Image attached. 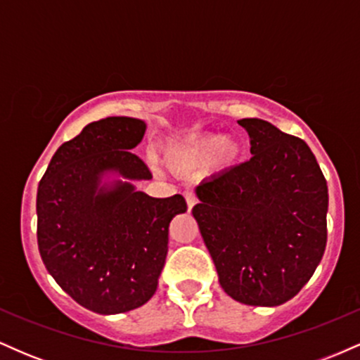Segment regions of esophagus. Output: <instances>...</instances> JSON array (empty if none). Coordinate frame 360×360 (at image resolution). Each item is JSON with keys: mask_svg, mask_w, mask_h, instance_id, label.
<instances>
[{"mask_svg": "<svg viewBox=\"0 0 360 360\" xmlns=\"http://www.w3.org/2000/svg\"><path fill=\"white\" fill-rule=\"evenodd\" d=\"M184 198H186V203H188V210H191L194 205L198 203V200H196V196H194L193 193H184Z\"/></svg>", "mask_w": 360, "mask_h": 360, "instance_id": "1", "label": "esophagus"}]
</instances>
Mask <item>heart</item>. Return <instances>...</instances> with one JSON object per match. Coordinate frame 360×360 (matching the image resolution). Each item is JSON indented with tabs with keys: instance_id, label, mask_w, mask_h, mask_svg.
Wrapping results in <instances>:
<instances>
[{
	"instance_id": "1",
	"label": "heart",
	"mask_w": 360,
	"mask_h": 360,
	"mask_svg": "<svg viewBox=\"0 0 360 360\" xmlns=\"http://www.w3.org/2000/svg\"><path fill=\"white\" fill-rule=\"evenodd\" d=\"M243 157V143L237 137H223L218 134L194 135L179 140L169 147L166 159L174 169L198 171L212 166L214 171H229Z\"/></svg>"
}]
</instances>
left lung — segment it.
Returning <instances> with one entry per match:
<instances>
[{
  "mask_svg": "<svg viewBox=\"0 0 360 360\" xmlns=\"http://www.w3.org/2000/svg\"><path fill=\"white\" fill-rule=\"evenodd\" d=\"M238 125L252 157L196 186L193 217L223 291L250 307H279L323 257L328 188L304 140L266 120Z\"/></svg>",
  "mask_w": 360,
  "mask_h": 360,
  "instance_id": "8db88e82",
  "label": "left lung"
}]
</instances>
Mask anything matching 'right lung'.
<instances>
[{"label":"right lung","instance_id":"obj_1","mask_svg":"<svg viewBox=\"0 0 360 360\" xmlns=\"http://www.w3.org/2000/svg\"><path fill=\"white\" fill-rule=\"evenodd\" d=\"M146 122L108 117L62 143L37 191V242L49 274L81 307L117 315L154 296L166 264L169 223L184 198H152L131 181L152 179L131 148ZM117 174L122 180L103 184Z\"/></svg>","mask_w":360,"mask_h":360}]
</instances>
